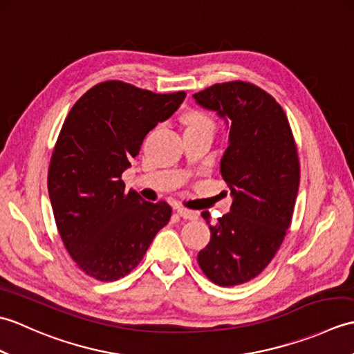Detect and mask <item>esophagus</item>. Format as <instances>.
<instances>
[{
    "label": "esophagus",
    "instance_id": "obj_1",
    "mask_svg": "<svg viewBox=\"0 0 354 354\" xmlns=\"http://www.w3.org/2000/svg\"><path fill=\"white\" fill-rule=\"evenodd\" d=\"M178 214L183 217V219L187 221H198L199 219V213L193 212V209H187V208H178Z\"/></svg>",
    "mask_w": 354,
    "mask_h": 354
}]
</instances>
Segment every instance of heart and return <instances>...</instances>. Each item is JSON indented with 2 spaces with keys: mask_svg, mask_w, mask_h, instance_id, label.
Returning <instances> with one entry per match:
<instances>
[{
  "mask_svg": "<svg viewBox=\"0 0 354 354\" xmlns=\"http://www.w3.org/2000/svg\"><path fill=\"white\" fill-rule=\"evenodd\" d=\"M185 120H187V124H189V127H209V129H214L213 118L201 111L189 112Z\"/></svg>",
  "mask_w": 354,
  "mask_h": 354,
  "instance_id": "obj_1",
  "label": "heart"
}]
</instances>
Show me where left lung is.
Masks as SVG:
<instances>
[{
	"label": "left lung",
	"mask_w": 354,
	"mask_h": 354,
	"mask_svg": "<svg viewBox=\"0 0 354 354\" xmlns=\"http://www.w3.org/2000/svg\"><path fill=\"white\" fill-rule=\"evenodd\" d=\"M193 99L228 126L221 171L232 196L230 213L209 225L198 263L213 283L237 286L269 265L290 225L299 185L295 140L283 108L252 84H216ZM202 216L209 223V213Z\"/></svg>",
	"instance_id": "1"
}]
</instances>
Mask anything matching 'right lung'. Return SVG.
I'll return each mask as SVG.
<instances>
[{"instance_id":"1","label":"right lung","mask_w":354,"mask_h":354,"mask_svg":"<svg viewBox=\"0 0 354 354\" xmlns=\"http://www.w3.org/2000/svg\"><path fill=\"white\" fill-rule=\"evenodd\" d=\"M184 99V91L155 94L108 80L82 95L65 118L50 161V202L66 251L95 280L129 274L170 221L167 202L126 192L122 175L146 135Z\"/></svg>"}]
</instances>
